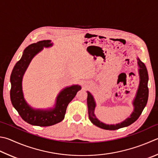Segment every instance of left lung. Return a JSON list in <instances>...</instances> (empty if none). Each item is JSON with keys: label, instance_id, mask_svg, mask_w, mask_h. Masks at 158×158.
Wrapping results in <instances>:
<instances>
[{"label": "left lung", "instance_id": "8db88e82", "mask_svg": "<svg viewBox=\"0 0 158 158\" xmlns=\"http://www.w3.org/2000/svg\"><path fill=\"white\" fill-rule=\"evenodd\" d=\"M137 65H138V73L139 76V83L137 88L135 97H134L132 102L133 106V110L131 115L128 117L124 121L115 124H107L102 122L97 118L94 114V110L96 107V102L93 94L90 92L87 91V104L88 108V117L90 122L97 127L101 128L105 130L114 131L117 129L127 127L135 122L139 118L140 114H142L143 110L145 108L148 101V75L147 69L146 65L143 62L140 61L139 57L137 58Z\"/></svg>", "mask_w": 158, "mask_h": 158}]
</instances>
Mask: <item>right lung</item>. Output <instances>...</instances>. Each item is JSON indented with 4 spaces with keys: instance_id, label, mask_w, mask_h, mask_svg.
I'll return each mask as SVG.
<instances>
[{
    "instance_id": "obj_1",
    "label": "right lung",
    "mask_w": 158,
    "mask_h": 158,
    "mask_svg": "<svg viewBox=\"0 0 158 158\" xmlns=\"http://www.w3.org/2000/svg\"><path fill=\"white\" fill-rule=\"evenodd\" d=\"M53 45L50 40H44L27 46L23 52L21 59L14 65L10 77V99L13 106L21 118L28 124L39 127H50L61 122L69 103L81 89L80 85L65 87L57 95L53 108L46 109L34 108L25 100L23 92V77L30 62L44 48Z\"/></svg>"
}]
</instances>
